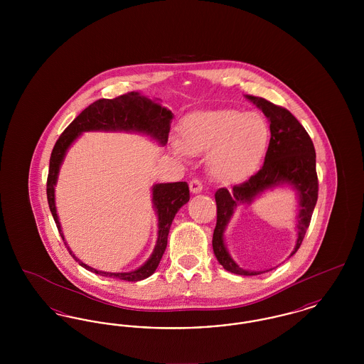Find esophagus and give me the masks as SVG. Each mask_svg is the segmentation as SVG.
Wrapping results in <instances>:
<instances>
[{"label": "esophagus", "instance_id": "esophagus-1", "mask_svg": "<svg viewBox=\"0 0 364 364\" xmlns=\"http://www.w3.org/2000/svg\"><path fill=\"white\" fill-rule=\"evenodd\" d=\"M190 190L192 191L193 193L202 192V190H203V184H202V181H200L199 178H192L190 181Z\"/></svg>", "mask_w": 364, "mask_h": 364}]
</instances>
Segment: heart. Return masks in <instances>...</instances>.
<instances>
[{"mask_svg": "<svg viewBox=\"0 0 364 364\" xmlns=\"http://www.w3.org/2000/svg\"><path fill=\"white\" fill-rule=\"evenodd\" d=\"M181 132L183 141L174 140V151L180 156L208 153L210 172L223 181L250 173L264 156L270 139L262 114L236 109L195 114L184 122Z\"/></svg>", "mask_w": 364, "mask_h": 364, "instance_id": "b5f03b06", "label": "heart"}]
</instances>
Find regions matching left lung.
I'll list each match as a JSON object with an SVG mask.
<instances>
[{"instance_id": "8db88e82", "label": "left lung", "mask_w": 364, "mask_h": 364, "mask_svg": "<svg viewBox=\"0 0 364 364\" xmlns=\"http://www.w3.org/2000/svg\"><path fill=\"white\" fill-rule=\"evenodd\" d=\"M257 105L270 122V141L259 171L248 180L233 186L232 191H215L217 224L213 233V250L224 269L240 276H257L263 272H247L239 267L229 257L224 244V229L233 210L239 203L251 202L260 192L273 188L282 183L294 186L299 192L300 210L297 215V242L294 252L300 248L306 232L311 223L314 208L318 200V174L315 149L310 135L297 122L294 114L264 98L247 95Z\"/></svg>"}]
</instances>
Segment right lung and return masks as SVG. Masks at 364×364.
Masks as SVG:
<instances>
[{
    "label": "right lung",
    "instance_id": "obj_1",
    "mask_svg": "<svg viewBox=\"0 0 364 364\" xmlns=\"http://www.w3.org/2000/svg\"><path fill=\"white\" fill-rule=\"evenodd\" d=\"M173 114L171 110L162 107L161 105L150 101L149 98L140 95L139 92L131 91L113 100H97L95 102L88 105L86 109L70 122L65 128V131L57 139L53 147L50 156V165H49V174L46 183V193H48V203L52 211L54 223L63 237V242L67 247L64 240L61 226L58 223V217L55 213L54 205V184L57 181V174L60 165L64 159L65 151L68 150L70 143L79 136V134L85 131H138L151 135L159 143L166 144L168 135L171 129V120ZM190 200V188L186 181L178 183H166V184H156L153 188V202L158 213V240L156 248L150 259L147 260L138 270L131 273H105L95 270L83 262L77 259L70 248V255L75 260L79 262L87 270L101 274L104 277L119 278L124 281H140L144 278L150 277L156 272V266L164 255V251L168 244V235L172 225L174 215L178 208L186 205Z\"/></svg>",
    "mask_w": 364,
    "mask_h": 364
}]
</instances>
